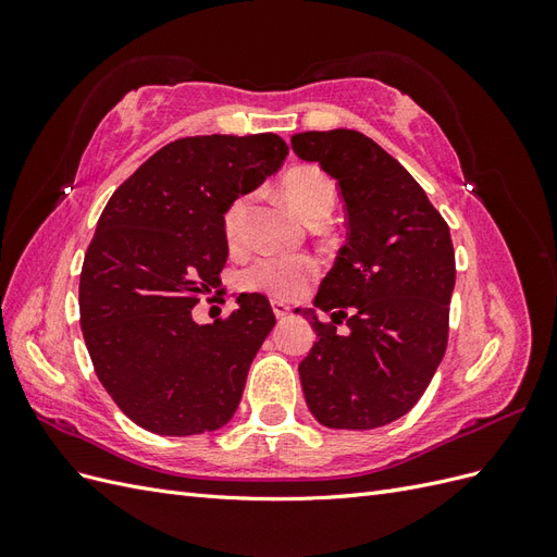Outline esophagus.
Instances as JSON below:
<instances>
[{"label":"esophagus","instance_id":"34e87169","mask_svg":"<svg viewBox=\"0 0 557 557\" xmlns=\"http://www.w3.org/2000/svg\"><path fill=\"white\" fill-rule=\"evenodd\" d=\"M272 309H274V315H276L278 320H283L285 315L290 313V307L283 305V301H272Z\"/></svg>","mask_w":557,"mask_h":557}]
</instances>
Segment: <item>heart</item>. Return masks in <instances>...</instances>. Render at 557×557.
<instances>
[{"label": "heart", "mask_w": 557, "mask_h": 557, "mask_svg": "<svg viewBox=\"0 0 557 557\" xmlns=\"http://www.w3.org/2000/svg\"><path fill=\"white\" fill-rule=\"evenodd\" d=\"M281 195L297 215L307 223H323L336 205L334 181L313 164L293 166L281 178ZM250 195L234 197L223 213V234L232 248H239L246 239V218ZM318 274V262L309 256H260L250 260L239 272V285L248 293H262L274 299H293L305 293Z\"/></svg>", "instance_id": "heart-1"}]
</instances>
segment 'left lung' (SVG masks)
Returning <instances> with one entry per match:
<instances>
[{
  "label": "left lung",
  "instance_id": "obj_1",
  "mask_svg": "<svg viewBox=\"0 0 557 557\" xmlns=\"http://www.w3.org/2000/svg\"><path fill=\"white\" fill-rule=\"evenodd\" d=\"M293 150L336 178L348 215L315 295L332 320L305 311L318 342L299 362L301 391L320 425L383 428L413 409L446 352L450 232L416 178L362 132H301Z\"/></svg>",
  "mask_w": 557,
  "mask_h": 557
}]
</instances>
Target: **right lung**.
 Instances as JSON below:
<instances>
[{
  "label": "right lung",
  "mask_w": 557,
  "mask_h": 557,
  "mask_svg": "<svg viewBox=\"0 0 557 557\" xmlns=\"http://www.w3.org/2000/svg\"><path fill=\"white\" fill-rule=\"evenodd\" d=\"M288 156L278 134H207L160 148L104 207L81 269L78 307L97 379L139 428L188 436L237 411L252 358L276 325L269 301L197 325L193 307L221 283L223 213Z\"/></svg>",
  "instance_id": "obj_1"
}]
</instances>
